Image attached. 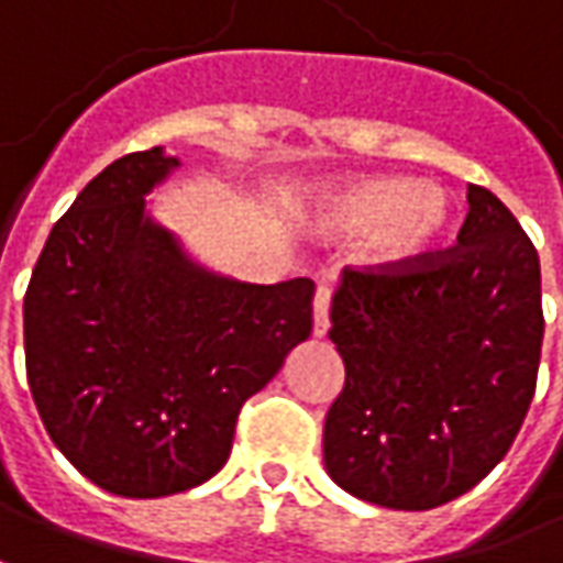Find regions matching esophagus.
I'll use <instances>...</instances> for the list:
<instances>
[{
	"instance_id": "esophagus-1",
	"label": "esophagus",
	"mask_w": 563,
	"mask_h": 563,
	"mask_svg": "<svg viewBox=\"0 0 563 563\" xmlns=\"http://www.w3.org/2000/svg\"><path fill=\"white\" fill-rule=\"evenodd\" d=\"M329 308H332V289L320 286L313 295V335L317 338L329 332Z\"/></svg>"
}]
</instances>
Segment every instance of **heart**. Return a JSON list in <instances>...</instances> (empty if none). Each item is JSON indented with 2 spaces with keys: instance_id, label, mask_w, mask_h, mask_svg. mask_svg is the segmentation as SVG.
Listing matches in <instances>:
<instances>
[{
  "instance_id": "1",
  "label": "heart",
  "mask_w": 563,
  "mask_h": 563,
  "mask_svg": "<svg viewBox=\"0 0 563 563\" xmlns=\"http://www.w3.org/2000/svg\"><path fill=\"white\" fill-rule=\"evenodd\" d=\"M322 225L338 238H368L384 271L402 274L430 262L451 238L454 210L439 188L411 176H368L332 191Z\"/></svg>"
}]
</instances>
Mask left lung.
<instances>
[{
	"label": "left lung",
	"instance_id": "obj_1",
	"mask_svg": "<svg viewBox=\"0 0 563 563\" xmlns=\"http://www.w3.org/2000/svg\"><path fill=\"white\" fill-rule=\"evenodd\" d=\"M457 246L420 268H344L329 338L344 390L322 460L338 487L384 509L457 500L512 448L537 390L540 255L506 203L470 186Z\"/></svg>",
	"mask_w": 563,
	"mask_h": 563
}]
</instances>
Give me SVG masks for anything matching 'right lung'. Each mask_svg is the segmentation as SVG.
<instances>
[{"instance_id": "1", "label": "right lung", "mask_w": 563, "mask_h": 563, "mask_svg": "<svg viewBox=\"0 0 563 563\" xmlns=\"http://www.w3.org/2000/svg\"><path fill=\"white\" fill-rule=\"evenodd\" d=\"M179 161H112L51 228L23 295L26 380L51 442L118 497L152 500L225 466L241 405L313 329V280L200 268L145 213Z\"/></svg>"}]
</instances>
